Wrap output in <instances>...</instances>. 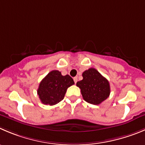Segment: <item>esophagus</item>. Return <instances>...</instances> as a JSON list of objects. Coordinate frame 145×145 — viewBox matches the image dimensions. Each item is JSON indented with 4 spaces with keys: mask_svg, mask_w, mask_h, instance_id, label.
Listing matches in <instances>:
<instances>
[{
    "mask_svg": "<svg viewBox=\"0 0 145 145\" xmlns=\"http://www.w3.org/2000/svg\"><path fill=\"white\" fill-rule=\"evenodd\" d=\"M73 80H74V82H75V83L76 84L77 82H78V78H77V77H75V78H73Z\"/></svg>",
    "mask_w": 145,
    "mask_h": 145,
    "instance_id": "esophagus-1",
    "label": "esophagus"
}]
</instances>
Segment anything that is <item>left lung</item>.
Returning a JSON list of instances; mask_svg holds the SVG:
<instances>
[{
	"label": "left lung",
	"instance_id": "obj_1",
	"mask_svg": "<svg viewBox=\"0 0 145 145\" xmlns=\"http://www.w3.org/2000/svg\"><path fill=\"white\" fill-rule=\"evenodd\" d=\"M82 78L76 85L80 88L82 97L87 103L99 105L110 96V83L96 69L91 67L85 70Z\"/></svg>",
	"mask_w": 145,
	"mask_h": 145
}]
</instances>
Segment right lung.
I'll return each instance as SVG.
<instances>
[{
    "label": "right lung",
    "instance_id": "1",
    "mask_svg": "<svg viewBox=\"0 0 145 145\" xmlns=\"http://www.w3.org/2000/svg\"><path fill=\"white\" fill-rule=\"evenodd\" d=\"M74 83L70 75L53 70L42 80L37 92L42 104L54 105L63 100L67 89Z\"/></svg>",
    "mask_w": 145,
    "mask_h": 145
}]
</instances>
